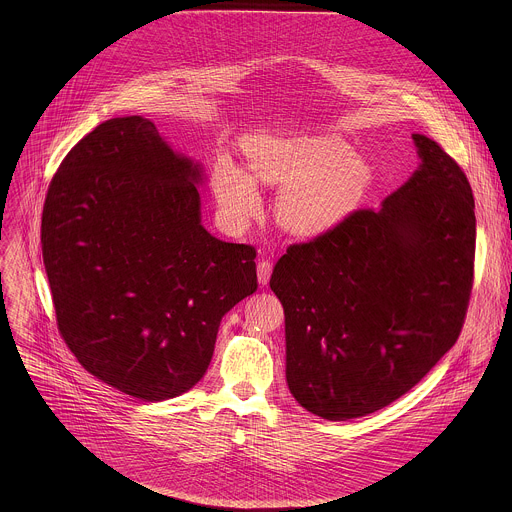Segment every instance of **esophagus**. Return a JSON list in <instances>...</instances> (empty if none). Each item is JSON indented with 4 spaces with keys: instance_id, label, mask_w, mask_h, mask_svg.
<instances>
[{
    "instance_id": "34e87169",
    "label": "esophagus",
    "mask_w": 512,
    "mask_h": 512,
    "mask_svg": "<svg viewBox=\"0 0 512 512\" xmlns=\"http://www.w3.org/2000/svg\"><path fill=\"white\" fill-rule=\"evenodd\" d=\"M270 276H272V262L270 260H260L258 262V282L262 286H266L270 282Z\"/></svg>"
}]
</instances>
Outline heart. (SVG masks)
<instances>
[{
	"instance_id": "obj_1",
	"label": "heart",
	"mask_w": 512,
	"mask_h": 512,
	"mask_svg": "<svg viewBox=\"0 0 512 512\" xmlns=\"http://www.w3.org/2000/svg\"><path fill=\"white\" fill-rule=\"evenodd\" d=\"M256 181L286 187L278 220L295 234H321L345 219L365 195L370 167L337 138H254L248 144ZM213 191L222 217L234 226L254 219L262 199L250 175L220 157L213 167Z\"/></svg>"
}]
</instances>
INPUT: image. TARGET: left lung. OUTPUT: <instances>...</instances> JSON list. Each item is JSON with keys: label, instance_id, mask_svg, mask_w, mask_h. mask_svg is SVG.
<instances>
[{"label": "left lung", "instance_id": "left-lung-1", "mask_svg": "<svg viewBox=\"0 0 512 512\" xmlns=\"http://www.w3.org/2000/svg\"><path fill=\"white\" fill-rule=\"evenodd\" d=\"M380 209L292 244L270 288L286 315L293 398L323 420L372 414L414 388L455 345L473 288L475 201L438 142Z\"/></svg>", "mask_w": 512, "mask_h": 512}]
</instances>
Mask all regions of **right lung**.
Returning a JSON list of instances; mask_svg holds the SVG:
<instances>
[{"instance_id": "right-lung-1", "label": "right lung", "mask_w": 512, "mask_h": 512, "mask_svg": "<svg viewBox=\"0 0 512 512\" xmlns=\"http://www.w3.org/2000/svg\"><path fill=\"white\" fill-rule=\"evenodd\" d=\"M201 173L147 118H112L67 153L45 197L59 333L90 374L144 402L191 390L220 319L258 288L256 248L201 224Z\"/></svg>"}]
</instances>
